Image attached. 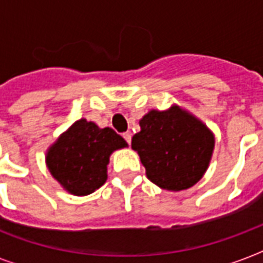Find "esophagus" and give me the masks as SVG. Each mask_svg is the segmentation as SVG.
<instances>
[{
	"label": "esophagus",
	"mask_w": 263,
	"mask_h": 263,
	"mask_svg": "<svg viewBox=\"0 0 263 263\" xmlns=\"http://www.w3.org/2000/svg\"><path fill=\"white\" fill-rule=\"evenodd\" d=\"M123 138L127 140L128 144H131V134H129V132H125V134H123Z\"/></svg>",
	"instance_id": "34e87169"
}]
</instances>
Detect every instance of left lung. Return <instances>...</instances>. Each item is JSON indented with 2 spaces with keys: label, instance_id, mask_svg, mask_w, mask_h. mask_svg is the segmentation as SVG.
I'll use <instances>...</instances> for the list:
<instances>
[{
  "label": "left lung",
  "instance_id": "1",
  "mask_svg": "<svg viewBox=\"0 0 263 263\" xmlns=\"http://www.w3.org/2000/svg\"><path fill=\"white\" fill-rule=\"evenodd\" d=\"M132 136L148 180L162 190L192 187L208 171L214 135L199 119L173 105L168 110H150Z\"/></svg>",
  "mask_w": 263,
  "mask_h": 263
}]
</instances>
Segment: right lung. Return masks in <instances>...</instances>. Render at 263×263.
<instances>
[{
	"label": "right lung",
	"instance_id": "1",
	"mask_svg": "<svg viewBox=\"0 0 263 263\" xmlns=\"http://www.w3.org/2000/svg\"><path fill=\"white\" fill-rule=\"evenodd\" d=\"M127 146L111 128L80 119L47 148V169L69 194L88 195L106 181L111 153Z\"/></svg>",
	"mask_w": 263,
	"mask_h": 263
}]
</instances>
